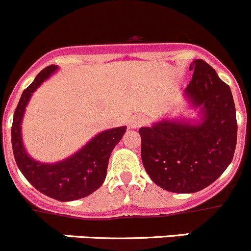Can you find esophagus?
<instances>
[{
	"label": "esophagus",
	"mask_w": 251,
	"mask_h": 251,
	"mask_svg": "<svg viewBox=\"0 0 251 251\" xmlns=\"http://www.w3.org/2000/svg\"><path fill=\"white\" fill-rule=\"evenodd\" d=\"M145 124V118L142 115H133L132 118L130 119L128 121V125L131 126L132 128H137L140 126H142Z\"/></svg>",
	"instance_id": "34e87169"
}]
</instances>
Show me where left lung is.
<instances>
[{"label":"left lung","instance_id":"8db88e82","mask_svg":"<svg viewBox=\"0 0 251 251\" xmlns=\"http://www.w3.org/2000/svg\"><path fill=\"white\" fill-rule=\"evenodd\" d=\"M189 70L193 76L183 95L200 119H163L139 130L147 175L175 193H194L212 184L230 165L236 146L230 88L204 60H193Z\"/></svg>","mask_w":251,"mask_h":251}]
</instances>
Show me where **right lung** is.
<instances>
[{
    "mask_svg": "<svg viewBox=\"0 0 251 251\" xmlns=\"http://www.w3.org/2000/svg\"><path fill=\"white\" fill-rule=\"evenodd\" d=\"M58 70L57 65L44 68L33 83L22 93L13 115V156L18 168L37 191L60 202L76 201L100 188L105 181L110 154L126 132V126L99 132L78 152L54 163H43L32 158L22 140V120L25 106L34 91Z\"/></svg>",
    "mask_w": 251,
    "mask_h": 251,
    "instance_id": "1",
    "label": "right lung"
}]
</instances>
